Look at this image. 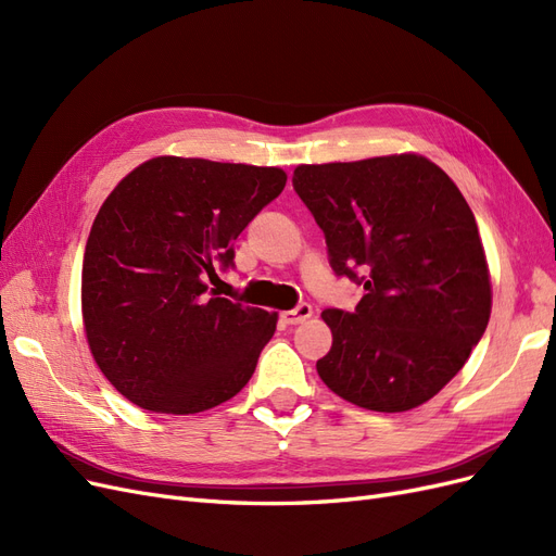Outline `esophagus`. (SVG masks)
Returning <instances> with one entry per match:
<instances>
[{
  "instance_id": "obj_1",
  "label": "esophagus",
  "mask_w": 556,
  "mask_h": 556,
  "mask_svg": "<svg viewBox=\"0 0 556 556\" xmlns=\"http://www.w3.org/2000/svg\"><path fill=\"white\" fill-rule=\"evenodd\" d=\"M313 315V308H311V304H299L296 308H292V311H285L282 315H280V319L285 325H301V323H306V319Z\"/></svg>"
}]
</instances>
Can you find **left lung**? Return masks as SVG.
Here are the masks:
<instances>
[{
  "label": "left lung",
  "mask_w": 556,
  "mask_h": 556,
  "mask_svg": "<svg viewBox=\"0 0 556 556\" xmlns=\"http://www.w3.org/2000/svg\"><path fill=\"white\" fill-rule=\"evenodd\" d=\"M336 276L364 285L355 311L323 313L333 343L317 374L331 392L403 413L462 371L490 323L492 285L476 215L419 155L301 164L292 176Z\"/></svg>",
  "instance_id": "left-lung-1"
}]
</instances>
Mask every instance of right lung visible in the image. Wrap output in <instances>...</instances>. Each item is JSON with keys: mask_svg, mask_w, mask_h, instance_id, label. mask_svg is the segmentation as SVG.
Wrapping results in <instances>:
<instances>
[{"mask_svg": "<svg viewBox=\"0 0 556 556\" xmlns=\"http://www.w3.org/2000/svg\"><path fill=\"white\" fill-rule=\"evenodd\" d=\"M282 169L155 157L99 208L83 255V323L97 366L137 406L190 415L255 374L276 313L208 292L233 241L285 188Z\"/></svg>", "mask_w": 556, "mask_h": 556, "instance_id": "add662e5", "label": "right lung"}]
</instances>
